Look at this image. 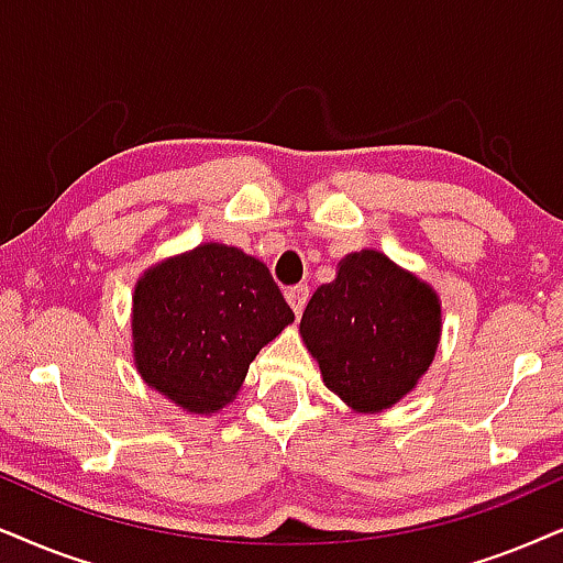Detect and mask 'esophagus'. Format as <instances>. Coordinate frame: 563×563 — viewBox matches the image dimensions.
Returning a JSON list of instances; mask_svg holds the SVG:
<instances>
[{"label":"esophagus","mask_w":563,"mask_h":563,"mask_svg":"<svg viewBox=\"0 0 563 563\" xmlns=\"http://www.w3.org/2000/svg\"><path fill=\"white\" fill-rule=\"evenodd\" d=\"M286 301H288L290 309L296 311V314H301L306 301H309V288H306V286L288 288V290H286Z\"/></svg>","instance_id":"34e87169"}]
</instances>
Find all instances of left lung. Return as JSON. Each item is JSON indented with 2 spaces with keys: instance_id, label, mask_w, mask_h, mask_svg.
<instances>
[{
  "instance_id": "left-lung-1",
  "label": "left lung",
  "mask_w": 563,
  "mask_h": 563,
  "mask_svg": "<svg viewBox=\"0 0 563 563\" xmlns=\"http://www.w3.org/2000/svg\"><path fill=\"white\" fill-rule=\"evenodd\" d=\"M439 334L437 290L374 249L347 254L301 317L327 389L358 412L400 402L429 372Z\"/></svg>"
}]
</instances>
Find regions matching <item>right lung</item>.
I'll use <instances>...</instances> for the list:
<instances>
[{
	"label": "right lung",
	"mask_w": 563,
	"mask_h": 563,
	"mask_svg": "<svg viewBox=\"0 0 563 563\" xmlns=\"http://www.w3.org/2000/svg\"><path fill=\"white\" fill-rule=\"evenodd\" d=\"M290 322L294 311L260 260L199 244L134 286V366L147 387L208 416L236 400L249 364Z\"/></svg>",
	"instance_id": "right-lung-1"
}]
</instances>
